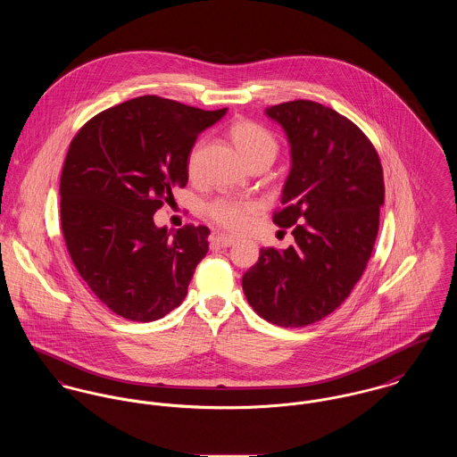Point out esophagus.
<instances>
[{"instance_id": "esophagus-1", "label": "esophagus", "mask_w": 457, "mask_h": 457, "mask_svg": "<svg viewBox=\"0 0 457 457\" xmlns=\"http://www.w3.org/2000/svg\"><path fill=\"white\" fill-rule=\"evenodd\" d=\"M212 244L217 245V247H231L235 244V238L228 237V235H215L212 238Z\"/></svg>"}]
</instances>
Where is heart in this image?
Returning <instances> with one entry per match:
<instances>
[{"mask_svg":"<svg viewBox=\"0 0 457 457\" xmlns=\"http://www.w3.org/2000/svg\"><path fill=\"white\" fill-rule=\"evenodd\" d=\"M231 137L238 147L244 159L251 164L257 159H275L278 153L277 138L262 126L253 120H240L231 128ZM196 151L189 155V170L195 168ZM259 204L253 200H238V198H219L208 204V217L228 231H242L251 224L253 213Z\"/></svg>","mask_w":457,"mask_h":457,"instance_id":"b5f03b06","label":"heart"}]
</instances>
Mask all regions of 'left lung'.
<instances>
[{"instance_id": "left-lung-1", "label": "left lung", "mask_w": 457, "mask_h": 457, "mask_svg": "<svg viewBox=\"0 0 457 457\" xmlns=\"http://www.w3.org/2000/svg\"><path fill=\"white\" fill-rule=\"evenodd\" d=\"M286 131L291 171L278 228H291L286 251L266 247L242 278L253 312L282 328L313 324L347 300L378 233L384 175L366 135L329 106L296 100L266 108Z\"/></svg>"}]
</instances>
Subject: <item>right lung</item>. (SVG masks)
I'll use <instances>...</instances> for the list:
<instances>
[{
  "mask_svg": "<svg viewBox=\"0 0 457 457\" xmlns=\"http://www.w3.org/2000/svg\"><path fill=\"white\" fill-rule=\"evenodd\" d=\"M226 110L140 96L95 115L71 140L59 186L62 237L80 277L117 315L151 322L184 302L210 229L171 233L154 213L187 184L198 135Z\"/></svg>",
  "mask_w": 457,
  "mask_h": 457,
  "instance_id": "obj_1",
  "label": "right lung"
}]
</instances>
